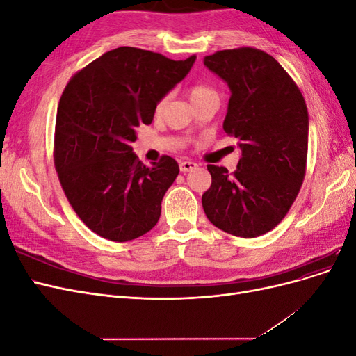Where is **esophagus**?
<instances>
[{"label": "esophagus", "mask_w": 356, "mask_h": 356, "mask_svg": "<svg viewBox=\"0 0 356 356\" xmlns=\"http://www.w3.org/2000/svg\"><path fill=\"white\" fill-rule=\"evenodd\" d=\"M196 168H197V163H195V161H190V160H184V161H181V163H179L181 172H190V170L196 169Z\"/></svg>", "instance_id": "1"}]
</instances>
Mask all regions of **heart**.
I'll use <instances>...</instances> for the list:
<instances>
[{
  "instance_id": "1",
  "label": "heart",
  "mask_w": 356,
  "mask_h": 356,
  "mask_svg": "<svg viewBox=\"0 0 356 356\" xmlns=\"http://www.w3.org/2000/svg\"><path fill=\"white\" fill-rule=\"evenodd\" d=\"M208 98H218L217 96V92H215L212 88H209V86L207 84H196L193 86V88L190 89V101L195 104V102H199V101H203V99H208ZM165 105V101H161L157 106V110H161L163 108Z\"/></svg>"
}]
</instances>
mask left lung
<instances>
[{"mask_svg":"<svg viewBox=\"0 0 356 356\" xmlns=\"http://www.w3.org/2000/svg\"><path fill=\"white\" fill-rule=\"evenodd\" d=\"M203 63L229 86L222 127L242 152L233 174L208 165L212 184L202 196L203 211L222 232L257 238L282 221L303 184L307 106L281 63L263 50H221Z\"/></svg>","mask_w":356,"mask_h":356,"instance_id":"obj_1","label":"left lung"}]
</instances>
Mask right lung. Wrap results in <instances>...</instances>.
I'll return each mask as SVG.
<instances>
[{"label": "right lung", "instance_id": "obj_1", "mask_svg": "<svg viewBox=\"0 0 356 356\" xmlns=\"http://www.w3.org/2000/svg\"><path fill=\"white\" fill-rule=\"evenodd\" d=\"M195 60L118 47L75 74L63 90L55 166L75 213L102 238L127 242L157 224L179 166L169 156L145 166L131 145L136 127L153 122L157 104L184 80Z\"/></svg>", "mask_w": 356, "mask_h": 356}]
</instances>
